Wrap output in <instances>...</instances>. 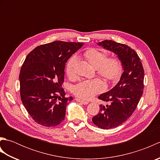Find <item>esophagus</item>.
Returning <instances> with one entry per match:
<instances>
[{
	"instance_id": "obj_1",
	"label": "esophagus",
	"mask_w": 160,
	"mask_h": 160,
	"mask_svg": "<svg viewBox=\"0 0 160 160\" xmlns=\"http://www.w3.org/2000/svg\"><path fill=\"white\" fill-rule=\"evenodd\" d=\"M76 100L77 101V102H80V103H82V104H89V102L88 101H86V100H80V98H76Z\"/></svg>"
}]
</instances>
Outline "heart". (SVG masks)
Returning <instances> with one entry per match:
<instances>
[{
    "mask_svg": "<svg viewBox=\"0 0 160 160\" xmlns=\"http://www.w3.org/2000/svg\"><path fill=\"white\" fill-rule=\"evenodd\" d=\"M89 63L97 69V73L108 82H116L122 73V63L118 57L107 58V54L96 49H89L84 53ZM76 58L71 57L67 62L66 73L68 76H75ZM105 84L99 78L84 80L73 88L75 96L81 99H90L96 94L103 91Z\"/></svg>",
    "mask_w": 160,
    "mask_h": 160,
    "instance_id": "heart-1",
    "label": "heart"
}]
</instances>
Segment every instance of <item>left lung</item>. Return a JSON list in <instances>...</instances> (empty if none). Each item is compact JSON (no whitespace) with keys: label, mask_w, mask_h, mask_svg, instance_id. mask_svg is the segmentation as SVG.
<instances>
[{"label":"left lung","mask_w":160,"mask_h":160,"mask_svg":"<svg viewBox=\"0 0 160 160\" xmlns=\"http://www.w3.org/2000/svg\"><path fill=\"white\" fill-rule=\"evenodd\" d=\"M98 45L116 54L124 70L116 85L98 97L109 104H100L99 113L92 118L97 127L110 129L127 121L137 108L143 94L144 71L138 53L130 47L107 40Z\"/></svg>","instance_id":"obj_1"}]
</instances>
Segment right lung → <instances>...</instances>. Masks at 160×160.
I'll return each mask as SVG.
<instances>
[{
    "mask_svg": "<svg viewBox=\"0 0 160 160\" xmlns=\"http://www.w3.org/2000/svg\"><path fill=\"white\" fill-rule=\"evenodd\" d=\"M82 42L54 41L36 47L24 61L19 80L24 107L36 123L55 127L65 118L67 105L73 100L62 89L68 59Z\"/></svg>",
    "mask_w": 160,
    "mask_h": 160,
    "instance_id": "1",
    "label": "right lung"
}]
</instances>
